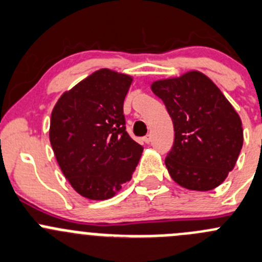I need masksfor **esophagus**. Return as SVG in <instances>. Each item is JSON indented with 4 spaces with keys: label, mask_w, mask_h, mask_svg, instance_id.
<instances>
[{
    "label": "esophagus",
    "mask_w": 262,
    "mask_h": 262,
    "mask_svg": "<svg viewBox=\"0 0 262 262\" xmlns=\"http://www.w3.org/2000/svg\"><path fill=\"white\" fill-rule=\"evenodd\" d=\"M142 141H144L145 144H149V142L151 141V135H146L145 137H142Z\"/></svg>",
    "instance_id": "34e87169"
}]
</instances>
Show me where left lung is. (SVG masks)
I'll use <instances>...</instances> for the list:
<instances>
[{"mask_svg": "<svg viewBox=\"0 0 262 262\" xmlns=\"http://www.w3.org/2000/svg\"><path fill=\"white\" fill-rule=\"evenodd\" d=\"M151 90L173 121L174 142L165 167L176 183L192 191L218 187L234 168L243 145L242 121L203 72L157 80Z\"/></svg>", "mask_w": 262, "mask_h": 262, "instance_id": "left-lung-1", "label": "left lung"}]
</instances>
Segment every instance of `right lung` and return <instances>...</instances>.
Masks as SVG:
<instances>
[{
    "mask_svg": "<svg viewBox=\"0 0 262 262\" xmlns=\"http://www.w3.org/2000/svg\"><path fill=\"white\" fill-rule=\"evenodd\" d=\"M131 82L130 75L100 69L64 92L52 111V149L82 198H113L136 169L144 147L127 134L123 116Z\"/></svg>",
    "mask_w": 262,
    "mask_h": 262,
    "instance_id": "add662e5",
    "label": "right lung"
}]
</instances>
